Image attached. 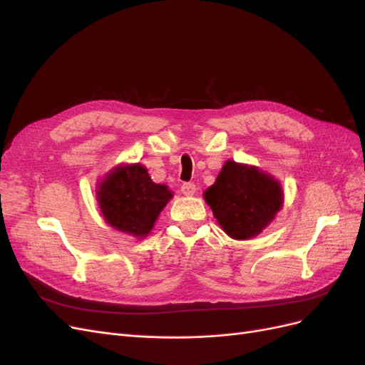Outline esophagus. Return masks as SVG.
<instances>
[{
  "label": "esophagus",
  "instance_id": "34e87169",
  "mask_svg": "<svg viewBox=\"0 0 365 365\" xmlns=\"http://www.w3.org/2000/svg\"><path fill=\"white\" fill-rule=\"evenodd\" d=\"M181 192H182L185 196H192V195H195V192H196V185H195L193 182H184V184L181 185Z\"/></svg>",
  "mask_w": 365,
  "mask_h": 365
}]
</instances>
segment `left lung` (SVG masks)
<instances>
[{"label":"left lung","instance_id":"1","mask_svg":"<svg viewBox=\"0 0 365 365\" xmlns=\"http://www.w3.org/2000/svg\"><path fill=\"white\" fill-rule=\"evenodd\" d=\"M204 197L225 233L240 240L259 235L283 202L277 181L256 168L235 161L225 163Z\"/></svg>","mask_w":365,"mask_h":365}]
</instances>
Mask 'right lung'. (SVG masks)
Here are the masks:
<instances>
[{
    "label": "right lung",
    "mask_w": 365,
    "mask_h": 365,
    "mask_svg": "<svg viewBox=\"0 0 365 365\" xmlns=\"http://www.w3.org/2000/svg\"><path fill=\"white\" fill-rule=\"evenodd\" d=\"M97 197L109 225L143 237L149 235L172 193L165 185L153 182L143 165L134 164L109 173Z\"/></svg>",
    "instance_id": "add662e5"
}]
</instances>
